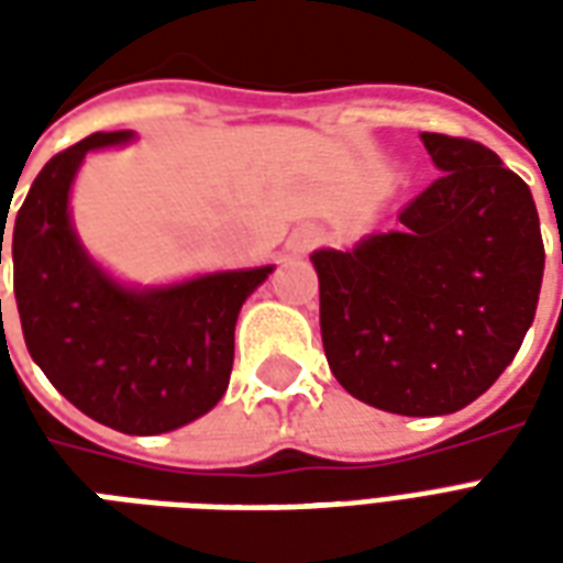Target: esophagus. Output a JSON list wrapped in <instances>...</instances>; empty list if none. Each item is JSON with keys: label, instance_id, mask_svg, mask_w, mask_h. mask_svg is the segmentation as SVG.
<instances>
[{"label": "esophagus", "instance_id": "obj_1", "mask_svg": "<svg viewBox=\"0 0 563 563\" xmlns=\"http://www.w3.org/2000/svg\"><path fill=\"white\" fill-rule=\"evenodd\" d=\"M317 244H319V229H313V225H305V229H298V232L289 238V250H292L295 256H305V253H310Z\"/></svg>", "mask_w": 563, "mask_h": 563}]
</instances>
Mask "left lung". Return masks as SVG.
Returning a JSON list of instances; mask_svg holds the SVG:
<instances>
[{"label":"left lung","mask_w":563,"mask_h":563,"mask_svg":"<svg viewBox=\"0 0 563 563\" xmlns=\"http://www.w3.org/2000/svg\"><path fill=\"white\" fill-rule=\"evenodd\" d=\"M422 144L440 177L398 232L310 256L331 374L398 416L455 413L492 389L531 329L545 262L531 189L495 150L437 132Z\"/></svg>","instance_id":"left-lung-1"}]
</instances>
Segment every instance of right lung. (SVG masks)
<instances>
[{"mask_svg": "<svg viewBox=\"0 0 563 563\" xmlns=\"http://www.w3.org/2000/svg\"><path fill=\"white\" fill-rule=\"evenodd\" d=\"M132 139L129 129L96 132L56 153L20 205L11 258L32 362L80 413L123 434L147 437L217 407L229 389L241 305L274 265L217 271L168 286L114 280L80 244L68 196L90 150ZM2 238L5 229L0 265Z\"/></svg>", "mask_w": 563, "mask_h": 563, "instance_id": "1", "label": "right lung"}]
</instances>
